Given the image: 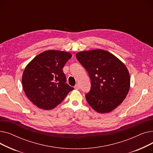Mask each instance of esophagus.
Returning a JSON list of instances; mask_svg holds the SVG:
<instances>
[{
	"instance_id": "esophagus-1",
	"label": "esophagus",
	"mask_w": 153,
	"mask_h": 153,
	"mask_svg": "<svg viewBox=\"0 0 153 153\" xmlns=\"http://www.w3.org/2000/svg\"><path fill=\"white\" fill-rule=\"evenodd\" d=\"M74 88L76 89V90H79L80 89V85L79 84H76L75 86H74Z\"/></svg>"
}]
</instances>
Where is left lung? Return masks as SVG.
<instances>
[{
	"instance_id": "obj_1",
	"label": "left lung",
	"mask_w": 153,
	"mask_h": 153,
	"mask_svg": "<svg viewBox=\"0 0 153 153\" xmlns=\"http://www.w3.org/2000/svg\"><path fill=\"white\" fill-rule=\"evenodd\" d=\"M79 62L91 79V88L85 95L89 105L98 113H108L121 104L130 87L126 66L111 53L94 50L76 54Z\"/></svg>"
}]
</instances>
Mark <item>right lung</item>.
Wrapping results in <instances>:
<instances>
[{
	"label": "right lung",
	"instance_id": "right-lung-1",
	"mask_svg": "<svg viewBox=\"0 0 153 153\" xmlns=\"http://www.w3.org/2000/svg\"><path fill=\"white\" fill-rule=\"evenodd\" d=\"M71 53L48 50L37 55L26 66L22 78L27 97L39 108H55L74 89L66 83L62 68Z\"/></svg>",
	"mask_w": 153,
	"mask_h": 153
}]
</instances>
